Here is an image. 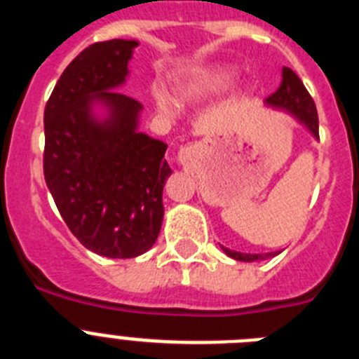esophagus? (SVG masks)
<instances>
[{"label": "esophagus", "instance_id": "esophagus-1", "mask_svg": "<svg viewBox=\"0 0 359 359\" xmlns=\"http://www.w3.org/2000/svg\"><path fill=\"white\" fill-rule=\"evenodd\" d=\"M190 152H192V149H190V147H183V149H180V154H177V158H180V161L187 160V158L190 156Z\"/></svg>", "mask_w": 359, "mask_h": 359}]
</instances>
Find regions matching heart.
<instances>
[{"label": "heart", "instance_id": "obj_1", "mask_svg": "<svg viewBox=\"0 0 359 359\" xmlns=\"http://www.w3.org/2000/svg\"><path fill=\"white\" fill-rule=\"evenodd\" d=\"M233 81V72L230 68H224V66H215V68L203 69L201 73H198L192 81H189L183 88V95L187 98L198 97V95H207V93H219V91L226 90L228 86ZM156 98V104L160 109L170 111L174 107V100L165 93V91L158 90L154 93Z\"/></svg>", "mask_w": 359, "mask_h": 359}]
</instances>
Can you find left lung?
I'll use <instances>...</instances> for the list:
<instances>
[{"label":"left lung","mask_w":359,"mask_h":359,"mask_svg":"<svg viewBox=\"0 0 359 359\" xmlns=\"http://www.w3.org/2000/svg\"><path fill=\"white\" fill-rule=\"evenodd\" d=\"M266 102L271 106L284 107V109L291 111L300 122H304L309 128V131L318 138V113H316V106L309 91L306 90L304 82L300 81L297 73L291 68H282V81L278 90L275 93L269 95L266 98ZM224 253L236 261L252 262L259 261V259H266V257H273L277 253H268V255H261V253H239L231 252V250L223 248Z\"/></svg>","instance_id":"1"}]
</instances>
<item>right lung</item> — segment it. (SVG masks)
<instances>
[{
    "instance_id": "obj_1",
    "label": "right lung",
    "mask_w": 359,
    "mask_h": 359,
    "mask_svg": "<svg viewBox=\"0 0 359 359\" xmlns=\"http://www.w3.org/2000/svg\"><path fill=\"white\" fill-rule=\"evenodd\" d=\"M136 41L90 44L62 72L44 107V182L69 231L98 255L131 259L156 243L167 144L136 131L142 104L113 91L128 75ZM110 116L98 123L90 104Z\"/></svg>"
}]
</instances>
